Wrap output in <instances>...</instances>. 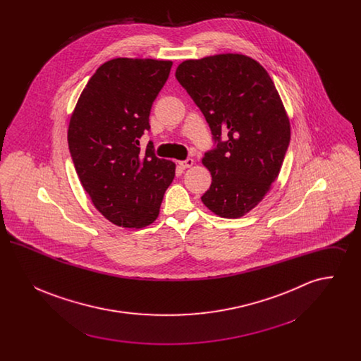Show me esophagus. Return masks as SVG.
I'll list each match as a JSON object with an SVG mask.
<instances>
[{
    "mask_svg": "<svg viewBox=\"0 0 361 361\" xmlns=\"http://www.w3.org/2000/svg\"><path fill=\"white\" fill-rule=\"evenodd\" d=\"M193 159L192 158H187V159H184V161H180L178 162V165L183 168V169H187V168H190L192 165H193Z\"/></svg>",
    "mask_w": 361,
    "mask_h": 361,
    "instance_id": "esophagus-1",
    "label": "esophagus"
}]
</instances>
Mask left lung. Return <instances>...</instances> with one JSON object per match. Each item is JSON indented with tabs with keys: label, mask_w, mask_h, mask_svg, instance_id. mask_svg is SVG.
<instances>
[{
	"label": "left lung",
	"mask_w": 361,
	"mask_h": 361,
	"mask_svg": "<svg viewBox=\"0 0 361 361\" xmlns=\"http://www.w3.org/2000/svg\"><path fill=\"white\" fill-rule=\"evenodd\" d=\"M176 78L204 115L214 149L203 164L212 176L202 202L224 218H240L271 188L290 145V121L267 70L240 54L189 59Z\"/></svg>",
	"instance_id": "1"
}]
</instances>
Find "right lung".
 <instances>
[{
    "mask_svg": "<svg viewBox=\"0 0 361 361\" xmlns=\"http://www.w3.org/2000/svg\"><path fill=\"white\" fill-rule=\"evenodd\" d=\"M171 61L116 58L105 62L82 90L70 119L68 142L78 178L94 207L112 224H153L176 165L149 142L152 105L172 69Z\"/></svg>",
    "mask_w": 361,
    "mask_h": 361,
    "instance_id": "1",
    "label": "right lung"
}]
</instances>
